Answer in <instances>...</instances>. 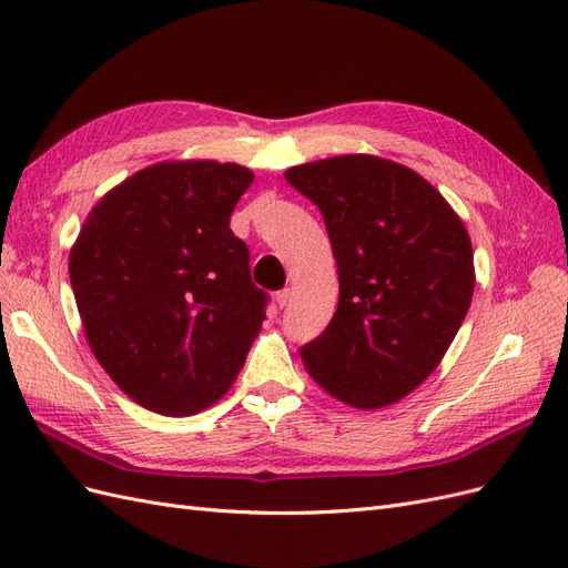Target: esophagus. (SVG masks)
I'll use <instances>...</instances> for the list:
<instances>
[{"label": "esophagus", "mask_w": 568, "mask_h": 568, "mask_svg": "<svg viewBox=\"0 0 568 568\" xmlns=\"http://www.w3.org/2000/svg\"><path fill=\"white\" fill-rule=\"evenodd\" d=\"M288 298H291V291L288 288H282V291H277V294H274V301H277L280 307H284L288 303Z\"/></svg>", "instance_id": "obj_1"}]
</instances>
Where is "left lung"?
I'll return each instance as SVG.
<instances>
[{
    "instance_id": "1",
    "label": "left lung",
    "mask_w": 568,
    "mask_h": 568,
    "mask_svg": "<svg viewBox=\"0 0 568 568\" xmlns=\"http://www.w3.org/2000/svg\"><path fill=\"white\" fill-rule=\"evenodd\" d=\"M311 199L338 267V307L301 348L334 398L376 409L405 398L443 359L467 317L474 253L462 220L415 170L336 156L288 168Z\"/></svg>"
}]
</instances>
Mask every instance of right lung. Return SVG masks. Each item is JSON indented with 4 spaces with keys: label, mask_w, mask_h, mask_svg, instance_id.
<instances>
[{
    "label": "right lung",
    "mask_w": 568,
    "mask_h": 568,
    "mask_svg": "<svg viewBox=\"0 0 568 568\" xmlns=\"http://www.w3.org/2000/svg\"><path fill=\"white\" fill-rule=\"evenodd\" d=\"M253 173L182 161L140 170L101 199L71 251L90 346L134 403L186 417L227 393L270 296L230 230Z\"/></svg>",
    "instance_id": "obj_1"
}]
</instances>
